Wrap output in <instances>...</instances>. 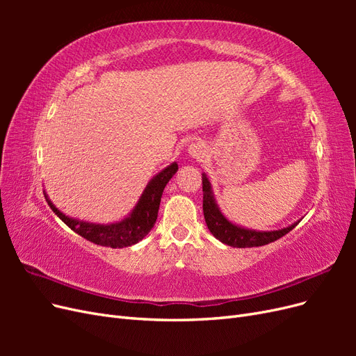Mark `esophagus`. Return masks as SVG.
Here are the masks:
<instances>
[{
  "label": "esophagus",
  "instance_id": "obj_1",
  "mask_svg": "<svg viewBox=\"0 0 356 356\" xmlns=\"http://www.w3.org/2000/svg\"><path fill=\"white\" fill-rule=\"evenodd\" d=\"M188 154L196 159V160H202L204 156H207V147H204L203 143L196 141V143H191L188 145Z\"/></svg>",
  "mask_w": 356,
  "mask_h": 356
}]
</instances>
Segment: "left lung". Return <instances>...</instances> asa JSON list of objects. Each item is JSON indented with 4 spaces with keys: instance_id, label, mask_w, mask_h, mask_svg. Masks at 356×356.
<instances>
[{
    "instance_id": "left-lung-1",
    "label": "left lung",
    "mask_w": 356,
    "mask_h": 356,
    "mask_svg": "<svg viewBox=\"0 0 356 356\" xmlns=\"http://www.w3.org/2000/svg\"><path fill=\"white\" fill-rule=\"evenodd\" d=\"M202 188H203V215H204V221H207L208 229L215 238L229 246H233V248L263 246L281 239L282 236L289 233L300 222V221L294 222L286 229L275 230V232H255V230H246V229L238 227V225L232 224L220 212L217 203L213 200L211 184L204 174L202 175Z\"/></svg>"
}]
</instances>
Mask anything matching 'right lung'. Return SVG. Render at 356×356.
I'll list each match as a JSON object with an SVG mask.
<instances>
[{
  "label": "right lung",
  "mask_w": 356,
  "mask_h": 356,
  "mask_svg": "<svg viewBox=\"0 0 356 356\" xmlns=\"http://www.w3.org/2000/svg\"><path fill=\"white\" fill-rule=\"evenodd\" d=\"M178 170V165L172 163L166 169H163L157 174L152 181L148 182L145 187L141 199H139L136 208L134 212L129 215L120 222L108 224V225H99V224H89L72 220L67 215H63L58 208L53 207V203L47 200L49 207L55 212L58 217L65 222L71 230H74L81 238L88 239L96 245L101 246H110V248H124L138 243L143 241L145 236L154 227V222L157 220V212L160 207L161 195L172 175Z\"/></svg>",
  "instance_id": "1"
}]
</instances>
